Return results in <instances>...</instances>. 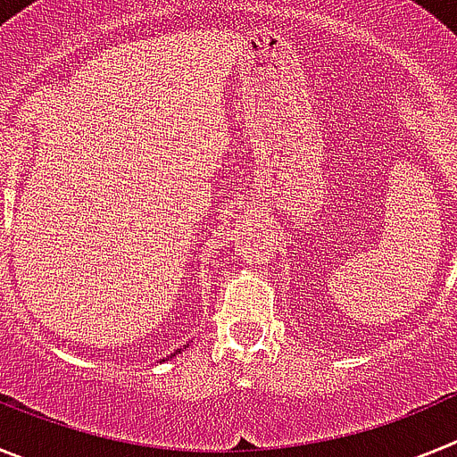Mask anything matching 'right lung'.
Listing matches in <instances>:
<instances>
[{
  "label": "right lung",
  "instance_id": "1",
  "mask_svg": "<svg viewBox=\"0 0 457 457\" xmlns=\"http://www.w3.org/2000/svg\"><path fill=\"white\" fill-rule=\"evenodd\" d=\"M185 348H187V345H185ZM180 350H183V348H180ZM180 350H176V353H173V354H171V357H176V354H179V353H180Z\"/></svg>",
  "mask_w": 457,
  "mask_h": 457
}]
</instances>
